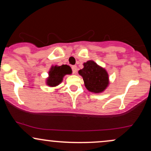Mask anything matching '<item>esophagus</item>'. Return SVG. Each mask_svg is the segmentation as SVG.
<instances>
[{
    "label": "esophagus",
    "mask_w": 151,
    "mask_h": 151,
    "mask_svg": "<svg viewBox=\"0 0 151 151\" xmlns=\"http://www.w3.org/2000/svg\"><path fill=\"white\" fill-rule=\"evenodd\" d=\"M72 73L73 74H76V72H77V66L75 65H73L72 66Z\"/></svg>",
    "instance_id": "obj_1"
}]
</instances>
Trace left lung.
I'll return each instance as SVG.
<instances>
[{"instance_id": "obj_1", "label": "left lung", "mask_w": 151, "mask_h": 151, "mask_svg": "<svg viewBox=\"0 0 151 151\" xmlns=\"http://www.w3.org/2000/svg\"><path fill=\"white\" fill-rule=\"evenodd\" d=\"M79 74L83 77L86 88L91 92H102L109 85L107 72L92 60L84 63V68L79 71Z\"/></svg>"}]
</instances>
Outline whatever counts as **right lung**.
Returning <instances> with one entry per match:
<instances>
[{
  "label": "right lung",
  "instance_id": "add662e5",
  "mask_svg": "<svg viewBox=\"0 0 151 151\" xmlns=\"http://www.w3.org/2000/svg\"><path fill=\"white\" fill-rule=\"evenodd\" d=\"M71 73V67L67 65L52 67L49 72V77L47 79V84L50 86H58L62 82L63 77L66 74H70Z\"/></svg>",
  "mask_w": 151,
  "mask_h": 151
}]
</instances>
